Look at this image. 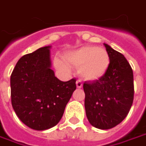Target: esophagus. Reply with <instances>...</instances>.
I'll list each match as a JSON object with an SVG mask.
<instances>
[{"label":"esophagus","instance_id":"34e87169","mask_svg":"<svg viewBox=\"0 0 146 146\" xmlns=\"http://www.w3.org/2000/svg\"><path fill=\"white\" fill-rule=\"evenodd\" d=\"M76 87L78 88H81L83 87V84H82V82L80 80H77L76 81Z\"/></svg>","mask_w":146,"mask_h":146}]
</instances>
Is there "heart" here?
I'll return each mask as SVG.
<instances>
[{"instance_id":"heart-1","label":"heart","mask_w":146,"mask_h":146,"mask_svg":"<svg viewBox=\"0 0 146 146\" xmlns=\"http://www.w3.org/2000/svg\"><path fill=\"white\" fill-rule=\"evenodd\" d=\"M66 65L61 60L55 61V66L62 71H69V66L78 68V74L83 80L93 81L106 73L110 65V57L103 48L85 45L64 56Z\"/></svg>"}]
</instances>
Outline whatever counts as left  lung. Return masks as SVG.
Here are the masks:
<instances>
[{
  "instance_id": "1",
  "label": "left lung",
  "mask_w": 146,
  "mask_h": 146,
  "mask_svg": "<svg viewBox=\"0 0 146 146\" xmlns=\"http://www.w3.org/2000/svg\"><path fill=\"white\" fill-rule=\"evenodd\" d=\"M109 54L106 73L93 82H84V107L88 122L106 130L119 124L131 109L134 97L133 72L125 57L104 44Z\"/></svg>"
}]
</instances>
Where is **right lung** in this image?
<instances>
[{"label": "right lung", "instance_id": "obj_1", "mask_svg": "<svg viewBox=\"0 0 146 146\" xmlns=\"http://www.w3.org/2000/svg\"><path fill=\"white\" fill-rule=\"evenodd\" d=\"M50 48L42 47L23 56L10 76L14 111L25 125L37 131L58 123L76 88V79L63 82L55 77Z\"/></svg>", "mask_w": 146, "mask_h": 146}]
</instances>
